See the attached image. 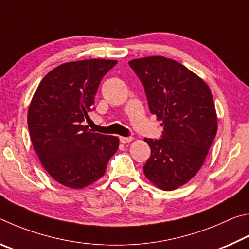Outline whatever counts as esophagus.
<instances>
[{"label":"esophagus","mask_w":249,"mask_h":249,"mask_svg":"<svg viewBox=\"0 0 249 249\" xmlns=\"http://www.w3.org/2000/svg\"><path fill=\"white\" fill-rule=\"evenodd\" d=\"M120 141H121V143H124V144H127V143H130L131 141H133V138H131V137H129V138L120 137Z\"/></svg>","instance_id":"34e87169"}]
</instances>
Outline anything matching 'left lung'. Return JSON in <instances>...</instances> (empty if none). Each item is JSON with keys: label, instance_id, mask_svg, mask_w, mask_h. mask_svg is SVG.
I'll return each mask as SVG.
<instances>
[{"label": "left lung", "instance_id": "1", "mask_svg": "<svg viewBox=\"0 0 249 249\" xmlns=\"http://www.w3.org/2000/svg\"><path fill=\"white\" fill-rule=\"evenodd\" d=\"M140 78L163 137L144 139L151 156L143 171L159 189L172 191L199 172L217 131L210 87L185 65L160 55L129 61Z\"/></svg>", "mask_w": 249, "mask_h": 249}]
</instances>
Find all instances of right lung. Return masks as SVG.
Segmentation results:
<instances>
[{
  "instance_id": "1",
  "label": "right lung",
  "mask_w": 249,
  "mask_h": 249,
  "mask_svg": "<svg viewBox=\"0 0 249 249\" xmlns=\"http://www.w3.org/2000/svg\"><path fill=\"white\" fill-rule=\"evenodd\" d=\"M116 60L67 62L42 78L28 107L27 122L34 150L55 181L83 189L106 172L119 139L91 132L89 125L99 83Z\"/></svg>"
}]
</instances>
